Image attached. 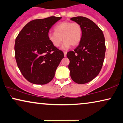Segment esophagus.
<instances>
[{
	"instance_id": "34e87169",
	"label": "esophagus",
	"mask_w": 123,
	"mask_h": 123,
	"mask_svg": "<svg viewBox=\"0 0 123 123\" xmlns=\"http://www.w3.org/2000/svg\"><path fill=\"white\" fill-rule=\"evenodd\" d=\"M67 53V51H64V55L65 56H66Z\"/></svg>"
}]
</instances>
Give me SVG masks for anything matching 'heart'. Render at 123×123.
Returning a JSON list of instances; mask_svg holds the SVG:
<instances>
[{
	"label": "heart",
	"instance_id": "heart-1",
	"mask_svg": "<svg viewBox=\"0 0 123 123\" xmlns=\"http://www.w3.org/2000/svg\"><path fill=\"white\" fill-rule=\"evenodd\" d=\"M82 28L79 23L63 21L54 27V32L49 33L48 38L52 45L56 47L60 45L63 39L64 41L62 48L66 50L71 45L77 46L82 39Z\"/></svg>",
	"mask_w": 123,
	"mask_h": 123
}]
</instances>
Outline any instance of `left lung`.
<instances>
[{
    "label": "left lung",
    "instance_id": "obj_1",
    "mask_svg": "<svg viewBox=\"0 0 123 123\" xmlns=\"http://www.w3.org/2000/svg\"><path fill=\"white\" fill-rule=\"evenodd\" d=\"M82 28V39L74 51L67 52L68 68L71 79L76 83L84 84L96 77L102 67L106 45L102 30L85 17H72Z\"/></svg>",
    "mask_w": 123,
    "mask_h": 123
}]
</instances>
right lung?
I'll return each mask as SVG.
<instances>
[{"label": "right lung", "mask_w": 123, "mask_h": 123, "mask_svg": "<svg viewBox=\"0 0 123 123\" xmlns=\"http://www.w3.org/2000/svg\"><path fill=\"white\" fill-rule=\"evenodd\" d=\"M62 17L51 16L29 22L15 40V55L18 68L29 82L38 85L50 82L64 57L52 45L48 34Z\"/></svg>", "instance_id": "add662e5"}]
</instances>
